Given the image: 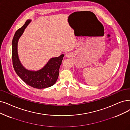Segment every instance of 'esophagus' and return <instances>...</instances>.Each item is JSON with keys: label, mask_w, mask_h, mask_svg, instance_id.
<instances>
[{"label": "esophagus", "mask_w": 130, "mask_h": 130, "mask_svg": "<svg viewBox=\"0 0 130 130\" xmlns=\"http://www.w3.org/2000/svg\"><path fill=\"white\" fill-rule=\"evenodd\" d=\"M66 57H68V58H69V57L70 56V55L69 53H67V54H66Z\"/></svg>", "instance_id": "1"}]
</instances>
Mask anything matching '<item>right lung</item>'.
Here are the masks:
<instances>
[{
  "mask_svg": "<svg viewBox=\"0 0 130 130\" xmlns=\"http://www.w3.org/2000/svg\"><path fill=\"white\" fill-rule=\"evenodd\" d=\"M31 20H28L22 27L18 29L12 40V55L14 69L17 75L28 85L36 89H45L53 85L56 83L59 75L60 67L62 63L64 54L49 60L41 69L30 70L26 69L21 62L18 52V41L24 30Z\"/></svg>",
  "mask_w": 130,
  "mask_h": 130,
  "instance_id": "1",
  "label": "right lung"
}]
</instances>
